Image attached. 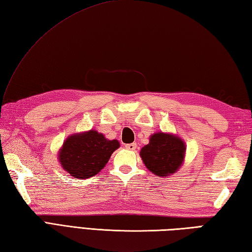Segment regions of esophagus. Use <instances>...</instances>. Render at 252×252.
I'll list each match as a JSON object with an SVG mask.
<instances>
[{
  "instance_id": "1",
  "label": "esophagus",
  "mask_w": 252,
  "mask_h": 252,
  "mask_svg": "<svg viewBox=\"0 0 252 252\" xmlns=\"http://www.w3.org/2000/svg\"><path fill=\"white\" fill-rule=\"evenodd\" d=\"M126 149H129V151H134V149L136 148V144H135V143L126 144Z\"/></svg>"
}]
</instances>
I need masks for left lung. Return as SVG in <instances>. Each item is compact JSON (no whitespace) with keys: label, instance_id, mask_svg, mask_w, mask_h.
<instances>
[{"label":"left lung","instance_id":"obj_1","mask_svg":"<svg viewBox=\"0 0 252 252\" xmlns=\"http://www.w3.org/2000/svg\"><path fill=\"white\" fill-rule=\"evenodd\" d=\"M184 142L180 137L167 133H155L149 144L141 151V157L147 169L159 176L173 174L183 162Z\"/></svg>","mask_w":252,"mask_h":252}]
</instances>
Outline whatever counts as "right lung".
I'll use <instances>...</instances> for the list:
<instances>
[{
  "mask_svg": "<svg viewBox=\"0 0 252 252\" xmlns=\"http://www.w3.org/2000/svg\"><path fill=\"white\" fill-rule=\"evenodd\" d=\"M120 144L109 141L97 131L69 136L60 152V162L68 173L77 179H88L97 174Z\"/></svg>",
  "mask_w": 252,
  "mask_h": 252,
  "instance_id": "1",
  "label": "right lung"
}]
</instances>
